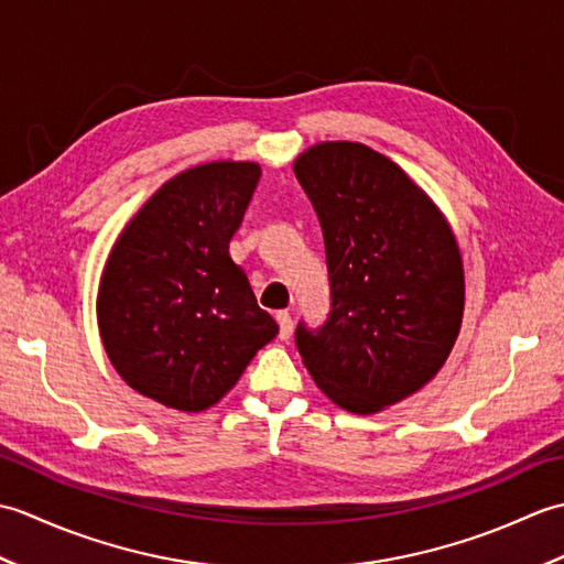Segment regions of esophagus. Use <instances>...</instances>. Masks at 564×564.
I'll list each match as a JSON object with an SVG mask.
<instances>
[{"label":"esophagus","instance_id":"esophagus-1","mask_svg":"<svg viewBox=\"0 0 564 564\" xmlns=\"http://www.w3.org/2000/svg\"><path fill=\"white\" fill-rule=\"evenodd\" d=\"M275 319H279V337L283 341L291 339V334H293V319H291V315L285 313V310H281V313H275Z\"/></svg>","mask_w":564,"mask_h":564}]
</instances>
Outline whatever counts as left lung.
<instances>
[{
	"label": "left lung",
	"mask_w": 564,
	"mask_h": 564,
	"mask_svg": "<svg viewBox=\"0 0 564 564\" xmlns=\"http://www.w3.org/2000/svg\"><path fill=\"white\" fill-rule=\"evenodd\" d=\"M293 172L322 225L332 289L327 325H297V351L334 404L376 414L422 390L458 339V242L402 166L364 142H317Z\"/></svg>",
	"instance_id": "left-lung-1"
}]
</instances>
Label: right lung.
<instances>
[{"mask_svg": "<svg viewBox=\"0 0 564 564\" xmlns=\"http://www.w3.org/2000/svg\"><path fill=\"white\" fill-rule=\"evenodd\" d=\"M257 162H208L172 176L118 235L97 319L116 373L178 412L235 388L279 325L257 305L230 239L259 184Z\"/></svg>", "mask_w": 564, "mask_h": 564, "instance_id": "obj_1", "label": "right lung"}]
</instances>
